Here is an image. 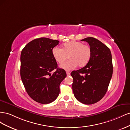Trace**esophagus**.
Returning <instances> with one entry per match:
<instances>
[{"label": "esophagus", "mask_w": 130, "mask_h": 130, "mask_svg": "<svg viewBox=\"0 0 130 130\" xmlns=\"http://www.w3.org/2000/svg\"><path fill=\"white\" fill-rule=\"evenodd\" d=\"M66 74H67V76H69L70 75V73H69V72H67Z\"/></svg>", "instance_id": "34e87169"}]
</instances>
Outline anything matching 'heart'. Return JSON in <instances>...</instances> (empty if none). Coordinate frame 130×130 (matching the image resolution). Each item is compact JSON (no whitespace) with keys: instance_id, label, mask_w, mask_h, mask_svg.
<instances>
[{"instance_id":"1","label":"heart","mask_w":130,"mask_h":130,"mask_svg":"<svg viewBox=\"0 0 130 130\" xmlns=\"http://www.w3.org/2000/svg\"><path fill=\"white\" fill-rule=\"evenodd\" d=\"M54 58L59 64H62L67 60H70L61 66L62 69L70 70L78 66L83 67L87 64L92 56V49L88 45L84 43L75 41L66 43L63 49L55 46L52 49Z\"/></svg>"}]
</instances>
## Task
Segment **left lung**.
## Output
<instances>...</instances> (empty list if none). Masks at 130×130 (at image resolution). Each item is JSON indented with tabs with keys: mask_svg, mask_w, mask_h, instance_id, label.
<instances>
[{
	"mask_svg": "<svg viewBox=\"0 0 130 130\" xmlns=\"http://www.w3.org/2000/svg\"><path fill=\"white\" fill-rule=\"evenodd\" d=\"M81 41L88 43L92 56L84 67L70 74L73 78L72 88L78 101L91 105L100 101L107 92L113 74L112 55L108 47L95 38Z\"/></svg>",
	"mask_w": 130,
	"mask_h": 130,
	"instance_id": "1",
	"label": "left lung"
}]
</instances>
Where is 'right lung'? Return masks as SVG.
I'll list each match as a JSON object with an SVG mask.
<instances>
[{
  "label": "right lung",
  "instance_id": "obj_1",
  "mask_svg": "<svg viewBox=\"0 0 130 130\" xmlns=\"http://www.w3.org/2000/svg\"><path fill=\"white\" fill-rule=\"evenodd\" d=\"M59 41L48 38L35 39L25 46L21 55V77L26 91L35 101L47 104L55 100L60 85L67 76L58 68L52 49ZM55 69L53 73H51Z\"/></svg>",
  "mask_w": 130,
  "mask_h": 130
}]
</instances>
